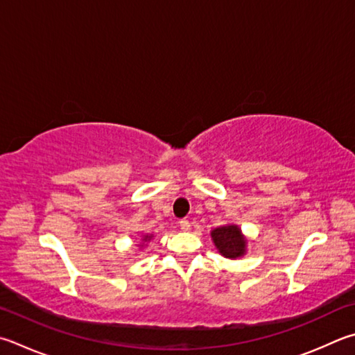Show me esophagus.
<instances>
[{
    "label": "esophagus",
    "mask_w": 355,
    "mask_h": 355,
    "mask_svg": "<svg viewBox=\"0 0 355 355\" xmlns=\"http://www.w3.org/2000/svg\"><path fill=\"white\" fill-rule=\"evenodd\" d=\"M180 228H182L183 231H189L191 230V223H189V220H180Z\"/></svg>",
    "instance_id": "esophagus-1"
}]
</instances>
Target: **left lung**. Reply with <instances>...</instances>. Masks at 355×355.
Listing matches in <instances>:
<instances>
[{"instance_id":"8db88e82","label":"left lung","mask_w":355,"mask_h":355,"mask_svg":"<svg viewBox=\"0 0 355 355\" xmlns=\"http://www.w3.org/2000/svg\"><path fill=\"white\" fill-rule=\"evenodd\" d=\"M211 239L218 253L227 259H239L247 253V236L242 233L239 225L227 223L211 231Z\"/></svg>"}]
</instances>
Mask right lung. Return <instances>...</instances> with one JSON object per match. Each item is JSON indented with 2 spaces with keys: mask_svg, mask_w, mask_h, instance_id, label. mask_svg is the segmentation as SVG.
I'll list each match as a JSON object with an SVG mask.
<instances>
[{
  "mask_svg": "<svg viewBox=\"0 0 355 355\" xmlns=\"http://www.w3.org/2000/svg\"><path fill=\"white\" fill-rule=\"evenodd\" d=\"M153 239V234H144V236H141V242H139V248H143V247H146L147 243H149L150 241Z\"/></svg>",
  "mask_w": 355,
  "mask_h": 355,
  "instance_id": "obj_1",
  "label": "right lung"
}]
</instances>
